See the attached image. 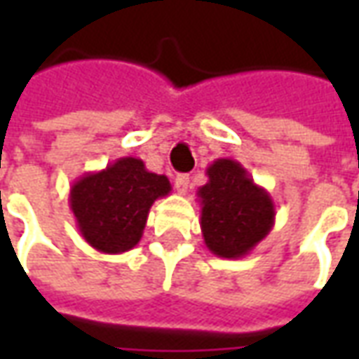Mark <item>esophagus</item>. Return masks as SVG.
<instances>
[{
  "mask_svg": "<svg viewBox=\"0 0 359 359\" xmlns=\"http://www.w3.org/2000/svg\"><path fill=\"white\" fill-rule=\"evenodd\" d=\"M175 188H177L179 194H187L188 188H190V177H188V175H179V177L175 179Z\"/></svg>",
  "mask_w": 359,
  "mask_h": 359,
  "instance_id": "1",
  "label": "esophagus"
}]
</instances>
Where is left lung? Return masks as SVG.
Wrapping results in <instances>:
<instances>
[{
	"instance_id": "obj_1",
	"label": "left lung",
	"mask_w": 359,
	"mask_h": 359,
	"mask_svg": "<svg viewBox=\"0 0 359 359\" xmlns=\"http://www.w3.org/2000/svg\"><path fill=\"white\" fill-rule=\"evenodd\" d=\"M198 188L200 226L211 254L225 259L248 256L275 225V202L238 161L221 157L208 167Z\"/></svg>"
}]
</instances>
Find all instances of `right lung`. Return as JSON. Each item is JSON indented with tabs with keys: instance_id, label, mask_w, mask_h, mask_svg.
<instances>
[{
	"instance_id": "obj_1",
	"label": "right lung",
	"mask_w": 359,
	"mask_h": 359,
	"mask_svg": "<svg viewBox=\"0 0 359 359\" xmlns=\"http://www.w3.org/2000/svg\"><path fill=\"white\" fill-rule=\"evenodd\" d=\"M171 194L165 175L138 157H118L105 169L74 180L69 205L82 238L102 254H123L140 242L149 208Z\"/></svg>"
}]
</instances>
